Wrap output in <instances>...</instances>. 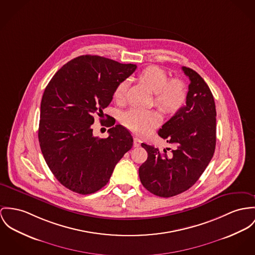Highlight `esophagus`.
Here are the masks:
<instances>
[{
	"instance_id": "34e87169",
	"label": "esophagus",
	"mask_w": 255,
	"mask_h": 255,
	"mask_svg": "<svg viewBox=\"0 0 255 255\" xmlns=\"http://www.w3.org/2000/svg\"><path fill=\"white\" fill-rule=\"evenodd\" d=\"M140 145V139L137 137H134V146L137 147Z\"/></svg>"
}]
</instances>
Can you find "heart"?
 <instances>
[{
    "mask_svg": "<svg viewBox=\"0 0 255 255\" xmlns=\"http://www.w3.org/2000/svg\"><path fill=\"white\" fill-rule=\"evenodd\" d=\"M140 78L155 93V104L167 113H175L184 103L186 93L183 84L177 80H169L167 74L157 66H149L142 70ZM128 80L124 79L117 85L114 97L122 101L128 87ZM124 124L138 135H147L160 123L159 115L150 110L131 109L123 117Z\"/></svg>",
    "mask_w": 255,
    "mask_h": 255,
    "instance_id": "heart-1",
    "label": "heart"
}]
</instances>
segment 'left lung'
I'll return each mask as SVG.
<instances>
[{
  "mask_svg": "<svg viewBox=\"0 0 255 255\" xmlns=\"http://www.w3.org/2000/svg\"><path fill=\"white\" fill-rule=\"evenodd\" d=\"M182 71L190 80L186 105L158 131V135L174 148L160 151L152 145L141 143L147 159L138 169L140 182L152 194L164 198L176 196L195 184L216 149L214 96L194 70L182 67Z\"/></svg>",
  "mask_w": 255,
  "mask_h": 255,
  "instance_id": "obj_1",
  "label": "left lung"
}]
</instances>
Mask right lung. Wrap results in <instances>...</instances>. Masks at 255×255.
Masks as SVG:
<instances>
[{
	"label": "right lung",
	"instance_id": "1",
	"mask_svg": "<svg viewBox=\"0 0 255 255\" xmlns=\"http://www.w3.org/2000/svg\"><path fill=\"white\" fill-rule=\"evenodd\" d=\"M97 55H82L64 65L47 84L40 103L39 146L59 182L68 189L91 194L110 180L118 161L132 148L133 137L115 118L110 136H93L94 115L113 100L118 83L136 70ZM103 121V119H101Z\"/></svg>",
	"mask_w": 255,
	"mask_h": 255
}]
</instances>
